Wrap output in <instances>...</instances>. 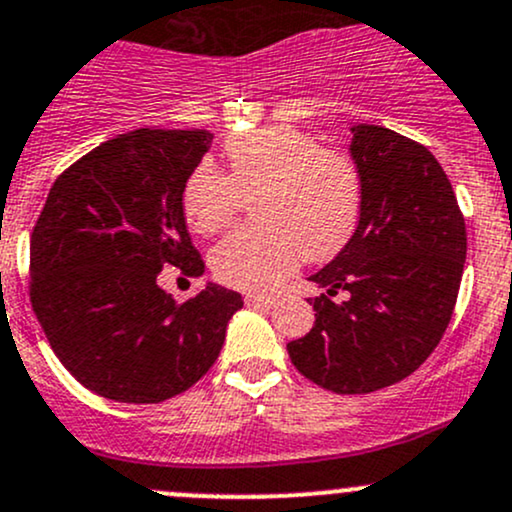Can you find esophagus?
Returning <instances> with one entry per match:
<instances>
[{
	"instance_id": "34e87169",
	"label": "esophagus",
	"mask_w": 512,
	"mask_h": 512,
	"mask_svg": "<svg viewBox=\"0 0 512 512\" xmlns=\"http://www.w3.org/2000/svg\"><path fill=\"white\" fill-rule=\"evenodd\" d=\"M247 306H255V308H272L277 303V296H269V294H247L245 296Z\"/></svg>"
}]
</instances>
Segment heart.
<instances>
[{
  "mask_svg": "<svg viewBox=\"0 0 512 512\" xmlns=\"http://www.w3.org/2000/svg\"><path fill=\"white\" fill-rule=\"evenodd\" d=\"M230 174L201 162L189 174L182 209L196 233L211 235L233 221L250 199L257 223L238 228L213 247L211 267L223 284L269 289L299 257L323 262L355 233L362 182L355 162L320 148L311 133L291 126L262 128L226 143Z\"/></svg>",
  "mask_w": 512,
  "mask_h": 512,
  "instance_id": "heart-1",
  "label": "heart"
}]
</instances>
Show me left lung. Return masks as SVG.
Returning a JSON list of instances; mask_svg holds the SVG:
<instances>
[{
    "mask_svg": "<svg viewBox=\"0 0 512 512\" xmlns=\"http://www.w3.org/2000/svg\"><path fill=\"white\" fill-rule=\"evenodd\" d=\"M362 211L347 245L311 282V333L286 345L313 384L372 393L411 376L445 335L466 260V226L425 145L384 126H352ZM343 294V301L332 296Z\"/></svg>",
    "mask_w": 512,
    "mask_h": 512,
    "instance_id": "obj_1",
    "label": "left lung"
}]
</instances>
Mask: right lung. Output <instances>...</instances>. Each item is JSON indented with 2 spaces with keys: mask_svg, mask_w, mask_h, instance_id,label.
Instances as JSON below:
<instances>
[{
  "mask_svg": "<svg viewBox=\"0 0 512 512\" xmlns=\"http://www.w3.org/2000/svg\"><path fill=\"white\" fill-rule=\"evenodd\" d=\"M209 131L123 133L55 179L31 235V303L63 367L119 403H160L216 362L238 291L209 282L184 303L157 277H201L182 192Z\"/></svg>",
  "mask_w": 512,
  "mask_h": 512,
  "instance_id": "right-lung-1",
  "label": "right lung"
}]
</instances>
